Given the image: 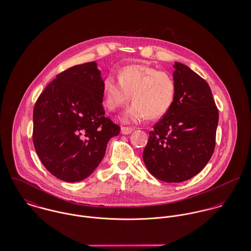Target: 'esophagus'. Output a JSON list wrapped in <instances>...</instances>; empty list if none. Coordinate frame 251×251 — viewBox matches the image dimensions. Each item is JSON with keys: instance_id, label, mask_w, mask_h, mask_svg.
<instances>
[{"instance_id": "esophagus-1", "label": "esophagus", "mask_w": 251, "mask_h": 251, "mask_svg": "<svg viewBox=\"0 0 251 251\" xmlns=\"http://www.w3.org/2000/svg\"><path fill=\"white\" fill-rule=\"evenodd\" d=\"M132 131H133V128H131V127H124V126H122V128H121V133L124 134V135L130 134Z\"/></svg>"}]
</instances>
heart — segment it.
Here are the masks:
<instances>
[{
	"instance_id": "b5f03b06",
	"label": "heart",
	"mask_w": 251,
	"mask_h": 251,
	"mask_svg": "<svg viewBox=\"0 0 251 251\" xmlns=\"http://www.w3.org/2000/svg\"><path fill=\"white\" fill-rule=\"evenodd\" d=\"M118 78L119 81L112 76L104 78L102 94L111 111L126 105L131 97L133 103L121 118L124 124H138L147 117L158 119L168 112L175 100L176 85L166 72L137 64L122 69Z\"/></svg>"
}]
</instances>
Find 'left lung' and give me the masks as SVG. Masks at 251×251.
Masks as SVG:
<instances>
[{"label":"left lung","instance_id":"left-lung-1","mask_svg":"<svg viewBox=\"0 0 251 251\" xmlns=\"http://www.w3.org/2000/svg\"><path fill=\"white\" fill-rule=\"evenodd\" d=\"M173 68L175 100L150 132L143 160L156 179L181 182L197 175L211 159L218 111L202 77L178 62Z\"/></svg>","mask_w":251,"mask_h":251}]
</instances>
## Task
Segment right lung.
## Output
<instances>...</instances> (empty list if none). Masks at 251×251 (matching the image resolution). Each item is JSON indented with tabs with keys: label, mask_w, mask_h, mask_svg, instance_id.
I'll return each instance as SVG.
<instances>
[{
	"label": "right lung",
	"mask_w": 251,
	"mask_h": 251,
	"mask_svg": "<svg viewBox=\"0 0 251 251\" xmlns=\"http://www.w3.org/2000/svg\"><path fill=\"white\" fill-rule=\"evenodd\" d=\"M101 72L96 62L58 74L36 100L33 141L44 167L56 178H88L121 127L105 117Z\"/></svg>",
	"instance_id": "1"
}]
</instances>
